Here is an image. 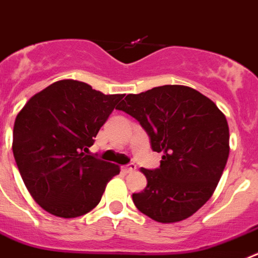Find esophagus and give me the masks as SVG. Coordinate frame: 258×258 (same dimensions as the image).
Wrapping results in <instances>:
<instances>
[{
	"label": "esophagus",
	"instance_id": "34e87169",
	"mask_svg": "<svg viewBox=\"0 0 258 258\" xmlns=\"http://www.w3.org/2000/svg\"><path fill=\"white\" fill-rule=\"evenodd\" d=\"M135 169H136L135 163H128L127 166H123V171L124 172H132V171H135Z\"/></svg>",
	"mask_w": 258,
	"mask_h": 258
}]
</instances>
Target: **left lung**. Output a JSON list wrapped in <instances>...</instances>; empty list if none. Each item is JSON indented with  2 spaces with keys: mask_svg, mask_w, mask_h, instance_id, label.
Listing matches in <instances>:
<instances>
[{
  "mask_svg": "<svg viewBox=\"0 0 258 258\" xmlns=\"http://www.w3.org/2000/svg\"><path fill=\"white\" fill-rule=\"evenodd\" d=\"M135 118L162 153L158 169H144L147 187L132 194L140 212L161 223L191 217L212 197L230 153L226 116L196 89L162 86L127 95L116 107Z\"/></svg>",
  "mask_w": 258,
  "mask_h": 258,
  "instance_id": "1",
  "label": "left lung"
}]
</instances>
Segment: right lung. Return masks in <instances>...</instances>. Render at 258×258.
I'll return each mask as SVG.
<instances>
[{
	"instance_id": "add662e5",
	"label": "right lung",
	"mask_w": 258,
	"mask_h": 258,
	"mask_svg": "<svg viewBox=\"0 0 258 258\" xmlns=\"http://www.w3.org/2000/svg\"><path fill=\"white\" fill-rule=\"evenodd\" d=\"M124 95H104L59 80L28 100L15 118L13 153L33 200L53 216L75 218L100 203L119 166L86 154Z\"/></svg>"
}]
</instances>
